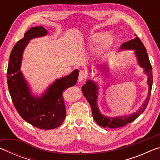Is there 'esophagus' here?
<instances>
[{"instance_id":"esophagus-1","label":"esophagus","mask_w":160,"mask_h":160,"mask_svg":"<svg viewBox=\"0 0 160 160\" xmlns=\"http://www.w3.org/2000/svg\"><path fill=\"white\" fill-rule=\"evenodd\" d=\"M88 76V74L85 70H81L79 74V81H84L87 79V78Z\"/></svg>"}]
</instances>
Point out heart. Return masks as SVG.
<instances>
[{"instance_id": "obj_1", "label": "heart", "mask_w": 160, "mask_h": 160, "mask_svg": "<svg viewBox=\"0 0 160 160\" xmlns=\"http://www.w3.org/2000/svg\"><path fill=\"white\" fill-rule=\"evenodd\" d=\"M90 41L95 44H101L102 43V51L107 50L108 48L110 47L112 43V37L109 35H107L103 33L94 34L90 37Z\"/></svg>"}]
</instances>
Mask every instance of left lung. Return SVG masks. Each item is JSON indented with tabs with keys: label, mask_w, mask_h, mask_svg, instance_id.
Masks as SVG:
<instances>
[{
	"label": "left lung",
	"mask_w": 160,
	"mask_h": 160,
	"mask_svg": "<svg viewBox=\"0 0 160 160\" xmlns=\"http://www.w3.org/2000/svg\"><path fill=\"white\" fill-rule=\"evenodd\" d=\"M136 36V34H135ZM121 49H131L135 50V53L136 55L138 64L142 68L145 69V72L148 75V85L149 86L148 94L146 98L145 102L143 103L142 107L137 112L129 116H117V117H107V116H103L100 113L98 106H97V93H98V88L95 82H92V80H88L85 85L82 87V91L88 99V102L90 103V107L92 108V113L93 118L96 123L100 126L104 128H119L127 125V124L132 122L135 120L141 113L144 112L145 108L147 107L150 97L151 95L152 86V66L150 64V60L148 55L147 51L145 46L143 45L138 37L136 36L134 39L130 40L127 42L123 43L121 45Z\"/></svg>",
	"instance_id": "8db88e82"
}]
</instances>
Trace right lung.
<instances>
[{
    "label": "right lung",
    "mask_w": 160,
    "mask_h": 160,
    "mask_svg": "<svg viewBox=\"0 0 160 160\" xmlns=\"http://www.w3.org/2000/svg\"><path fill=\"white\" fill-rule=\"evenodd\" d=\"M46 34L47 29L42 26L34 27L27 31L22 39L16 43L10 53L7 81L12 103L21 117L34 127L50 130L63 123L66 112L62 94L76 84L79 71L75 70L68 76L56 80L42 96L32 95L20 71L23 51L29 40Z\"/></svg>",
    "instance_id": "1"
}]
</instances>
